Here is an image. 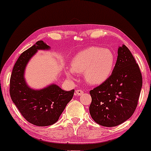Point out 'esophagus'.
Here are the masks:
<instances>
[{
    "mask_svg": "<svg viewBox=\"0 0 151 151\" xmlns=\"http://www.w3.org/2000/svg\"><path fill=\"white\" fill-rule=\"evenodd\" d=\"M83 93H84V91H83L82 90L77 89V90H76L75 94L77 95V96H80V95H82L83 94Z\"/></svg>",
    "mask_w": 151,
    "mask_h": 151,
    "instance_id": "obj_1",
    "label": "esophagus"
}]
</instances>
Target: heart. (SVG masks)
I'll list each match as a JSON object with an SVG mask.
<instances>
[{"label":"heart","mask_w":151,"mask_h":151,"mask_svg":"<svg viewBox=\"0 0 151 151\" xmlns=\"http://www.w3.org/2000/svg\"><path fill=\"white\" fill-rule=\"evenodd\" d=\"M72 66L65 74L74 79L75 73L84 72L86 82L100 84L109 79L115 65V55L111 50L100 47H90L79 52L72 58Z\"/></svg>","instance_id":"heart-1"}]
</instances>
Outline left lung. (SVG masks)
<instances>
[{"label": "left lung", "instance_id": "1", "mask_svg": "<svg viewBox=\"0 0 151 151\" xmlns=\"http://www.w3.org/2000/svg\"><path fill=\"white\" fill-rule=\"evenodd\" d=\"M142 83L141 71L131 51L124 45L119 47L111 75L89 92V113L93 121L113 127L128 120L136 110Z\"/></svg>", "mask_w": 151, "mask_h": 151}]
</instances>
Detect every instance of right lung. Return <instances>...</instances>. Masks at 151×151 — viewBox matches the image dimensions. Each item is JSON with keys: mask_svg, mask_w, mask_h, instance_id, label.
Wrapping results in <instances>:
<instances>
[{"mask_svg": "<svg viewBox=\"0 0 151 151\" xmlns=\"http://www.w3.org/2000/svg\"><path fill=\"white\" fill-rule=\"evenodd\" d=\"M49 50L50 47L45 42L37 41L20 55L10 77L12 101L26 120L37 126H50L56 123L74 92V89L65 91L54 83L41 89H35L26 82L25 71L30 59L37 50Z\"/></svg>", "mask_w": 151, "mask_h": 151, "instance_id": "add662e5", "label": "right lung"}]
</instances>
